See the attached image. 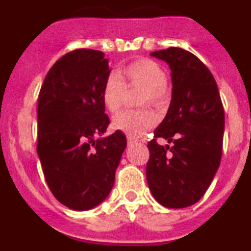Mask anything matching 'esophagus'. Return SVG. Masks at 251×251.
I'll return each instance as SVG.
<instances>
[{
	"mask_svg": "<svg viewBox=\"0 0 251 251\" xmlns=\"http://www.w3.org/2000/svg\"><path fill=\"white\" fill-rule=\"evenodd\" d=\"M127 139H128V145H129V146H132V145H136V143H138V139H137V138H134V137H130V136H128V137H127Z\"/></svg>",
	"mask_w": 251,
	"mask_h": 251,
	"instance_id": "34e87169",
	"label": "esophagus"
}]
</instances>
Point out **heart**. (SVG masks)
Here are the masks:
<instances>
[{
	"label": "heart",
	"instance_id": "obj_1",
	"mask_svg": "<svg viewBox=\"0 0 251 251\" xmlns=\"http://www.w3.org/2000/svg\"><path fill=\"white\" fill-rule=\"evenodd\" d=\"M122 76L129 84L146 88L145 101L153 105H161L166 98L167 74L158 63L151 59H139L124 66ZM126 84L122 77L112 73L106 77L103 86L104 105L110 112H117L122 105V98ZM157 118L151 110H122L113 117V127L117 130L127 133L128 136L141 137L148 129L154 127Z\"/></svg>",
	"mask_w": 251,
	"mask_h": 251
}]
</instances>
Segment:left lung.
I'll return each instance as SVG.
<instances>
[{"mask_svg":"<svg viewBox=\"0 0 251 251\" xmlns=\"http://www.w3.org/2000/svg\"><path fill=\"white\" fill-rule=\"evenodd\" d=\"M151 56L171 69L172 98L154 137L174 146L148 143V187L162 206L188 207L207 191L220 166L225 128L220 93L211 72L190 51L170 48Z\"/></svg>","mask_w":251,"mask_h":251,"instance_id":"1","label":"left lung"}]
</instances>
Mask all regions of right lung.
<instances>
[{"instance_id":"1","label":"right lung","mask_w":251,"mask_h":251,"mask_svg":"<svg viewBox=\"0 0 251 251\" xmlns=\"http://www.w3.org/2000/svg\"><path fill=\"white\" fill-rule=\"evenodd\" d=\"M109 74L104 52L77 49L52 65L39 94L37 154L44 176L56 200L75 211L108 197L127 146L121 130L101 137L110 123L101 97Z\"/></svg>"}]
</instances>
